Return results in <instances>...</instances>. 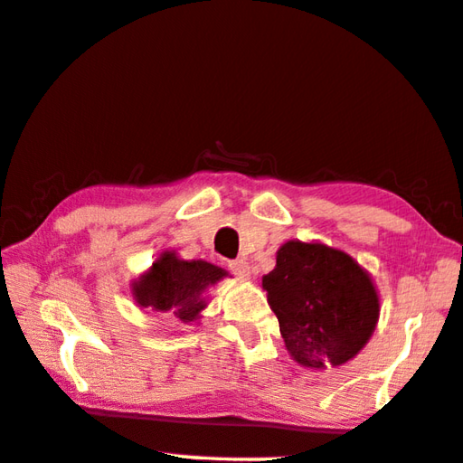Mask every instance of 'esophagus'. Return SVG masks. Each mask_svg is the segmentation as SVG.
Instances as JSON below:
<instances>
[{
    "instance_id": "obj_1",
    "label": "esophagus",
    "mask_w": 463,
    "mask_h": 463,
    "mask_svg": "<svg viewBox=\"0 0 463 463\" xmlns=\"http://www.w3.org/2000/svg\"><path fill=\"white\" fill-rule=\"evenodd\" d=\"M229 269L232 271L234 276H239V278H249V274H251V268H249V263L245 260H232V261H229Z\"/></svg>"
}]
</instances>
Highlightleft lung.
<instances>
[{
	"label": "left lung",
	"mask_w": 463,
	"mask_h": 463,
	"mask_svg": "<svg viewBox=\"0 0 463 463\" xmlns=\"http://www.w3.org/2000/svg\"><path fill=\"white\" fill-rule=\"evenodd\" d=\"M286 348L315 369L340 366L369 342L379 319L375 286L358 263L321 243L288 241L263 276Z\"/></svg>",
	"instance_id": "1"
}]
</instances>
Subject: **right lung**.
Here are the masks:
<instances>
[{
	"label": "right lung",
	"mask_w": 463,
	"mask_h": 463,
	"mask_svg": "<svg viewBox=\"0 0 463 463\" xmlns=\"http://www.w3.org/2000/svg\"><path fill=\"white\" fill-rule=\"evenodd\" d=\"M224 276L222 268L208 261H183L166 251L134 284V297L137 305L156 313H171L187 324L200 317L205 307L202 292Z\"/></svg>",
	"instance_id": "1"
}]
</instances>
